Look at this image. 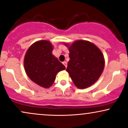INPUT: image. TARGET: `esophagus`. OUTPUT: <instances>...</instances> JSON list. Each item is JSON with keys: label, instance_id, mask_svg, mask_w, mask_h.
<instances>
[{"label": "esophagus", "instance_id": "esophagus-1", "mask_svg": "<svg viewBox=\"0 0 128 128\" xmlns=\"http://www.w3.org/2000/svg\"><path fill=\"white\" fill-rule=\"evenodd\" d=\"M62 64H64V66H65L66 67H67V62H66V61H64V62H62Z\"/></svg>", "mask_w": 128, "mask_h": 128}]
</instances>
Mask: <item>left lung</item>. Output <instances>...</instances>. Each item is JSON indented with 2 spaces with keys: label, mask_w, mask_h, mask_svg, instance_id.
<instances>
[{
  "label": "left lung",
  "mask_w": 128,
  "mask_h": 128,
  "mask_svg": "<svg viewBox=\"0 0 128 128\" xmlns=\"http://www.w3.org/2000/svg\"><path fill=\"white\" fill-rule=\"evenodd\" d=\"M68 50L70 60L66 71L74 84L79 89L91 86L104 70V59L102 52L94 44L84 40L74 42L68 46Z\"/></svg>",
  "instance_id": "1"
}]
</instances>
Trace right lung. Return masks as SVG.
Masks as SVG:
<instances>
[{"instance_id":"add662e5","label":"right lung","mask_w":128,"mask_h":128,"mask_svg":"<svg viewBox=\"0 0 128 128\" xmlns=\"http://www.w3.org/2000/svg\"><path fill=\"white\" fill-rule=\"evenodd\" d=\"M52 44L48 41L35 42L29 48L24 58V68L28 78L42 87L49 88L56 75L65 66L52 55Z\"/></svg>"}]
</instances>
